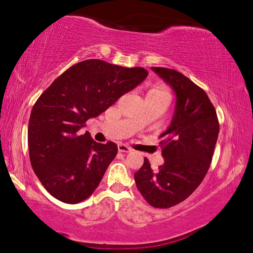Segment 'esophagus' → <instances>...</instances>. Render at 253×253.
Returning <instances> with one entry per match:
<instances>
[{
  "mask_svg": "<svg viewBox=\"0 0 253 253\" xmlns=\"http://www.w3.org/2000/svg\"><path fill=\"white\" fill-rule=\"evenodd\" d=\"M118 152H121V153H130L131 152V148L128 147L127 145H125V144H119L118 145Z\"/></svg>",
  "mask_w": 253,
  "mask_h": 253,
  "instance_id": "1",
  "label": "esophagus"
}]
</instances>
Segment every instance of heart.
Here are the masks:
<instances>
[{"instance_id":"obj_1","label":"heart","mask_w":253,"mask_h":253,"mask_svg":"<svg viewBox=\"0 0 253 253\" xmlns=\"http://www.w3.org/2000/svg\"><path fill=\"white\" fill-rule=\"evenodd\" d=\"M147 93H149V95H153V96H156V97H160V98H164V99L169 100V101L170 98V93L168 90V88L164 87V85H162V84H157V85H155V87H153Z\"/></svg>"}]
</instances>
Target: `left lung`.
<instances>
[{
	"label": "left lung",
	"mask_w": 253,
	"mask_h": 253,
	"mask_svg": "<svg viewBox=\"0 0 253 253\" xmlns=\"http://www.w3.org/2000/svg\"><path fill=\"white\" fill-rule=\"evenodd\" d=\"M176 97L173 118L163 134L164 164L153 170L147 158L135 173L136 186L154 208L168 209L187 199L207 175L219 135V121L203 89L181 72L152 67Z\"/></svg>",
	"instance_id": "left-lung-1"
}]
</instances>
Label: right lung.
Wrapping results in <instances>:
<instances>
[{
  "mask_svg": "<svg viewBox=\"0 0 253 253\" xmlns=\"http://www.w3.org/2000/svg\"><path fill=\"white\" fill-rule=\"evenodd\" d=\"M147 76L144 68L89 59L63 72L39 97L29 121V154L34 173L53 198L77 204L93 193L117 145L99 144L79 130Z\"/></svg>",
  "mask_w": 253,
  "mask_h": 253,
  "instance_id": "obj_1",
  "label": "right lung"
}]
</instances>
